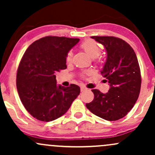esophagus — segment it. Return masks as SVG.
Instances as JSON below:
<instances>
[{
	"mask_svg": "<svg viewBox=\"0 0 155 155\" xmlns=\"http://www.w3.org/2000/svg\"><path fill=\"white\" fill-rule=\"evenodd\" d=\"M87 90V88L84 87H81V92H84Z\"/></svg>",
	"mask_w": 155,
	"mask_h": 155,
	"instance_id": "1",
	"label": "esophagus"
}]
</instances>
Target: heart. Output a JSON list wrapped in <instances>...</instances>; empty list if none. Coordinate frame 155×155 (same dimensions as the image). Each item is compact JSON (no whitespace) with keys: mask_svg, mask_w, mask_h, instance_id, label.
<instances>
[{"mask_svg":"<svg viewBox=\"0 0 155 155\" xmlns=\"http://www.w3.org/2000/svg\"><path fill=\"white\" fill-rule=\"evenodd\" d=\"M81 49L85 51L87 54L88 56H90L91 58H96L101 54V49L99 47L98 44L92 39H88V40L84 41L80 45ZM72 58V52L69 51L66 56V61L71 62Z\"/></svg>","mask_w":155,"mask_h":155,"instance_id":"b5f03b06","label":"heart"}]
</instances>
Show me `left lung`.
Returning a JSON list of instances; mask_svg holds the SVG:
<instances>
[{"instance_id":"8db88e82","label":"left lung","mask_w":155,"mask_h":155,"mask_svg":"<svg viewBox=\"0 0 155 155\" xmlns=\"http://www.w3.org/2000/svg\"><path fill=\"white\" fill-rule=\"evenodd\" d=\"M104 46L107 58L101 74L109 83L107 93L92 90L94 99L86 104L96 116L108 121L123 118L138 100L141 84L139 64L133 48L113 36H92Z\"/></svg>"}]
</instances>
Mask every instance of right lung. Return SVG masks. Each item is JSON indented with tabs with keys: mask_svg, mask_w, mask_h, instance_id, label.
I'll use <instances>...</instances> for the list:
<instances>
[{
	"mask_svg": "<svg viewBox=\"0 0 155 155\" xmlns=\"http://www.w3.org/2000/svg\"><path fill=\"white\" fill-rule=\"evenodd\" d=\"M79 38L46 36L35 41L23 54L17 73V88L26 110L34 118L50 122L63 116L80 93L71 84L57 85L55 74L67 68L66 56Z\"/></svg>",
	"mask_w": 155,
	"mask_h": 155,
	"instance_id": "add662e5",
	"label": "right lung"
}]
</instances>
